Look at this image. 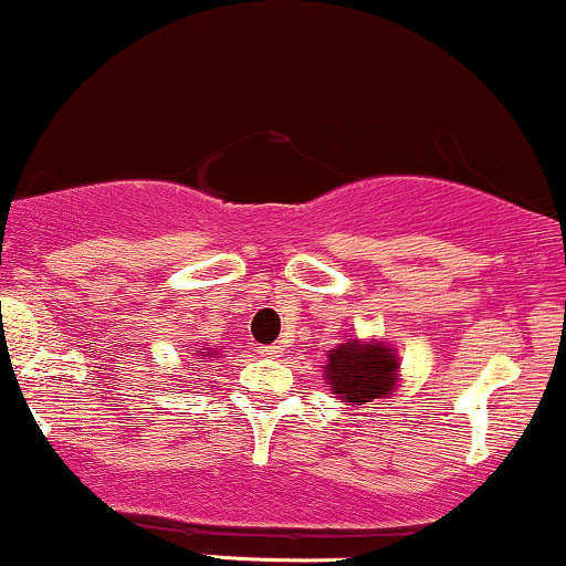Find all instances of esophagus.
Listing matches in <instances>:
<instances>
[{
	"mask_svg": "<svg viewBox=\"0 0 566 566\" xmlns=\"http://www.w3.org/2000/svg\"><path fill=\"white\" fill-rule=\"evenodd\" d=\"M262 355H264V358H281L283 347L281 345H266L264 350H262Z\"/></svg>",
	"mask_w": 566,
	"mask_h": 566,
	"instance_id": "esophagus-1",
	"label": "esophagus"
}]
</instances>
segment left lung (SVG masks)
<instances>
[{
  "mask_svg": "<svg viewBox=\"0 0 566 566\" xmlns=\"http://www.w3.org/2000/svg\"><path fill=\"white\" fill-rule=\"evenodd\" d=\"M398 355L385 342L350 339L328 350L326 385L347 406L371 403L392 396L398 382Z\"/></svg>",
  "mask_w": 566,
  "mask_h": 566,
  "instance_id": "left-lung-1",
  "label": "left lung"
}]
</instances>
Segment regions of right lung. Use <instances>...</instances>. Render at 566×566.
<instances>
[{"mask_svg":"<svg viewBox=\"0 0 566 566\" xmlns=\"http://www.w3.org/2000/svg\"><path fill=\"white\" fill-rule=\"evenodd\" d=\"M206 355H211V358H213V355H219V350H208Z\"/></svg>","mask_w":566,"mask_h":566,"instance_id":"add662e5","label":"right lung"}]
</instances>
